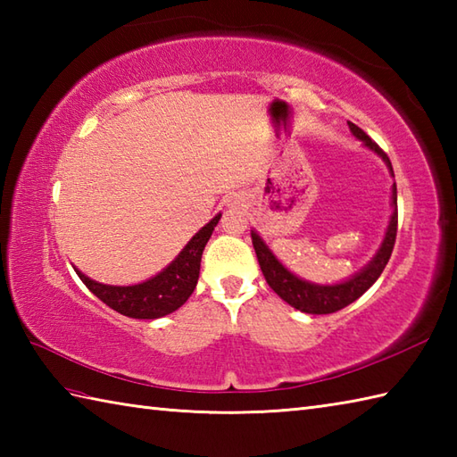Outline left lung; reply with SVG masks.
<instances>
[{
	"label": "left lung",
	"instance_id": "1",
	"mask_svg": "<svg viewBox=\"0 0 457 457\" xmlns=\"http://www.w3.org/2000/svg\"><path fill=\"white\" fill-rule=\"evenodd\" d=\"M349 129H352L355 137L361 139L369 149H373L377 154H381L385 162L389 164L391 174H393L391 161H389V157H386V153L378 147V145L371 137H369V135L361 128H357L355 123L349 121ZM393 204L396 206V184L393 187ZM396 223H399V212H396V208H395L383 245L377 251V255L373 257L371 263H369L361 270V273H357L353 278L345 280V283L329 285V287L312 285V283H306V280H300L298 277H295L290 270H287L283 265L278 263L277 257L270 253V249L263 244V239H261L255 231L251 234V241H253L259 267H261V270H263L267 285L273 288L275 293L285 300V303H288L293 308L300 310V312H306V314H332V312H337V310L345 308L347 304L355 303V300L361 296L378 277H381L383 269L386 267V263H389L393 247H395Z\"/></svg>",
	"mask_w": 457,
	"mask_h": 457
}]
</instances>
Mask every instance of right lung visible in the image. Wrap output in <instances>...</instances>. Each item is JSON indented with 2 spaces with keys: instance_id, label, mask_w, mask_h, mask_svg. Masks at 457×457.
<instances>
[{
  "instance_id": "1",
  "label": "right lung",
  "mask_w": 457,
  "mask_h": 457,
  "mask_svg": "<svg viewBox=\"0 0 457 457\" xmlns=\"http://www.w3.org/2000/svg\"><path fill=\"white\" fill-rule=\"evenodd\" d=\"M220 216L206 223L162 273L145 280L141 285L110 287L96 283V280L82 275L80 270H76V275L80 277V280L88 287L92 295L98 296L104 304L113 308L115 312L139 320H154L167 316L187 303L194 293V288H196L202 251L206 247L213 228L218 226Z\"/></svg>"
}]
</instances>
